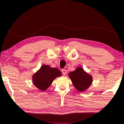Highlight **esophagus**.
I'll return each instance as SVG.
<instances>
[{
    "instance_id": "esophagus-1",
    "label": "esophagus",
    "mask_w": 124,
    "mask_h": 124,
    "mask_svg": "<svg viewBox=\"0 0 124 124\" xmlns=\"http://www.w3.org/2000/svg\"><path fill=\"white\" fill-rule=\"evenodd\" d=\"M61 71H62V73L63 74V75H65L67 73V71L66 70H65V69H62V70H61Z\"/></svg>"
}]
</instances>
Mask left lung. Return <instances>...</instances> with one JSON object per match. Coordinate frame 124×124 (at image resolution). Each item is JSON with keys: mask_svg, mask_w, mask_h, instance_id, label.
<instances>
[{"mask_svg": "<svg viewBox=\"0 0 124 124\" xmlns=\"http://www.w3.org/2000/svg\"><path fill=\"white\" fill-rule=\"evenodd\" d=\"M69 77L75 88L80 92L86 90L91 85L92 77L85 72L82 67H79L75 70L70 72Z\"/></svg>", "mask_w": 124, "mask_h": 124, "instance_id": "1", "label": "left lung"}]
</instances>
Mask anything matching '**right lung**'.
<instances>
[{"mask_svg": "<svg viewBox=\"0 0 124 124\" xmlns=\"http://www.w3.org/2000/svg\"><path fill=\"white\" fill-rule=\"evenodd\" d=\"M61 75L62 73L58 69L44 65L33 75V83L36 87L43 91L50 86L54 79Z\"/></svg>", "mask_w": 124, "mask_h": 124, "instance_id": "obj_1", "label": "right lung"}]
</instances>
